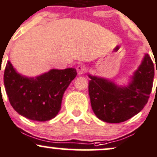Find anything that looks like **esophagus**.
I'll return each instance as SVG.
<instances>
[{"label":"esophagus","instance_id":"esophagus-1","mask_svg":"<svg viewBox=\"0 0 157 157\" xmlns=\"http://www.w3.org/2000/svg\"><path fill=\"white\" fill-rule=\"evenodd\" d=\"M76 70L77 72H78V75H82V74L86 72V67L84 65H79L77 67Z\"/></svg>","mask_w":157,"mask_h":157}]
</instances>
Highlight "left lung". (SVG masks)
<instances>
[{"mask_svg": "<svg viewBox=\"0 0 157 157\" xmlns=\"http://www.w3.org/2000/svg\"><path fill=\"white\" fill-rule=\"evenodd\" d=\"M88 77V93L94 114L103 122L119 123L138 114L147 104L153 88L154 67L146 54L128 85L124 86L101 77Z\"/></svg>", "mask_w": 157, "mask_h": 157, "instance_id": "left-lung-1", "label": "left lung"}]
</instances>
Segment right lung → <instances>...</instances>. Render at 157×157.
Listing matches in <instances>:
<instances>
[{
    "instance_id": "obj_1",
    "label": "right lung",
    "mask_w": 157,
    "mask_h": 157,
    "mask_svg": "<svg viewBox=\"0 0 157 157\" xmlns=\"http://www.w3.org/2000/svg\"><path fill=\"white\" fill-rule=\"evenodd\" d=\"M76 75V69L69 68L51 69L30 78L18 73L7 61L4 83L10 103L19 115L31 120L45 122L58 114L64 92Z\"/></svg>"
}]
</instances>
